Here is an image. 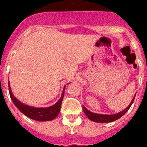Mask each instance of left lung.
Masks as SVG:
<instances>
[{"instance_id":"left-lung-1","label":"left lung","mask_w":147,"mask_h":147,"mask_svg":"<svg viewBox=\"0 0 147 147\" xmlns=\"http://www.w3.org/2000/svg\"><path fill=\"white\" fill-rule=\"evenodd\" d=\"M135 97H136V95L134 96V97H133V98H132V102H130L129 105L127 107V108L124 109V110H122L121 112L119 113L113 114V115H103V114L94 113L90 112V110H88V109L85 108V107H84V106H82V109L84 113H85V115H87V117H88L90 120L93 121L98 122V123H107V122H112L115 120H117V119H120L121 116H123V115L128 111V110H129V107H131L132 104L134 102Z\"/></svg>"}]
</instances>
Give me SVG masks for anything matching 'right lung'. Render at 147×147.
I'll list each match as a JSON object with an SVG mask.
<instances>
[{"label": "right lung", "mask_w": 147, "mask_h": 147, "mask_svg": "<svg viewBox=\"0 0 147 147\" xmlns=\"http://www.w3.org/2000/svg\"><path fill=\"white\" fill-rule=\"evenodd\" d=\"M65 88V85L63 91H62L61 98H59V101L55 105L49 107H34L24 105L22 102H20L19 100L17 99L15 97V96L12 94L11 88H10L9 82V95L14 105L19 109L20 112L23 113L25 115H26L27 117L34 119V120L39 121H51L57 116L58 114L59 113V111H60L62 101L63 99V97H64Z\"/></svg>", "instance_id": "obj_1"}]
</instances>
